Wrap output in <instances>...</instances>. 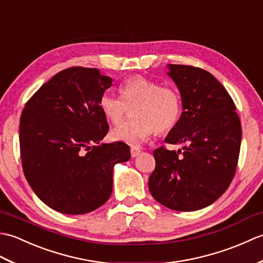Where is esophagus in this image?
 <instances>
[{"instance_id": "obj_1", "label": "esophagus", "mask_w": 263, "mask_h": 263, "mask_svg": "<svg viewBox=\"0 0 263 263\" xmlns=\"http://www.w3.org/2000/svg\"><path fill=\"white\" fill-rule=\"evenodd\" d=\"M141 153V149L138 148V147H132L131 148V156L132 157H137L138 155H140Z\"/></svg>"}]
</instances>
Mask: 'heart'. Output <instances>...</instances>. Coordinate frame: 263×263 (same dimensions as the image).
I'll return each mask as SVG.
<instances>
[{
    "mask_svg": "<svg viewBox=\"0 0 263 263\" xmlns=\"http://www.w3.org/2000/svg\"><path fill=\"white\" fill-rule=\"evenodd\" d=\"M121 97L105 92L99 98V108L113 124H120L132 111L135 120L123 123L111 132L114 140L138 147L153 133H167L174 127L183 109L182 97L175 88L160 86L143 76H133L120 87Z\"/></svg>",
    "mask_w": 263,
    "mask_h": 263,
    "instance_id": "b5f03b06",
    "label": "heart"
}]
</instances>
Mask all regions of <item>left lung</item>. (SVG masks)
Wrapping results in <instances>:
<instances>
[{"label":"left lung","mask_w":263,"mask_h":263,"mask_svg":"<svg viewBox=\"0 0 263 263\" xmlns=\"http://www.w3.org/2000/svg\"><path fill=\"white\" fill-rule=\"evenodd\" d=\"M168 76L181 91L183 113L165 142L186 146L183 152L155 149L149 190L167 208L194 211L214 203L233 181L241 122L231 95L208 71L170 64Z\"/></svg>","instance_id":"obj_1"}]
</instances>
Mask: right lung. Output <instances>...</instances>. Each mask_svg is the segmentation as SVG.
<instances>
[{"label": "right lung", "mask_w": 263, "mask_h": 263, "mask_svg": "<svg viewBox=\"0 0 263 263\" xmlns=\"http://www.w3.org/2000/svg\"><path fill=\"white\" fill-rule=\"evenodd\" d=\"M111 78L72 66L28 99L20 117L21 164L28 183L49 208L82 215L99 208L113 189V167L131 158L130 147L102 143L108 123L99 98Z\"/></svg>", "instance_id": "1"}]
</instances>
